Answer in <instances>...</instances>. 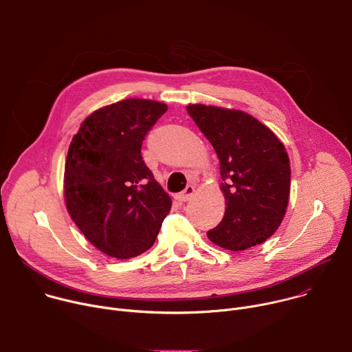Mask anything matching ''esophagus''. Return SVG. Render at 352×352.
<instances>
[{
	"mask_svg": "<svg viewBox=\"0 0 352 352\" xmlns=\"http://www.w3.org/2000/svg\"><path fill=\"white\" fill-rule=\"evenodd\" d=\"M193 193H195V186L188 185L182 192H179L177 195V199L181 200V202H186V200H189L193 196Z\"/></svg>",
	"mask_w": 352,
	"mask_h": 352,
	"instance_id": "obj_1",
	"label": "esophagus"
}]
</instances>
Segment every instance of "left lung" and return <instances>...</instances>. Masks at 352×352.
<instances>
[{
    "label": "left lung",
    "mask_w": 352,
    "mask_h": 352,
    "mask_svg": "<svg viewBox=\"0 0 352 352\" xmlns=\"http://www.w3.org/2000/svg\"><path fill=\"white\" fill-rule=\"evenodd\" d=\"M188 114L220 160L226 213L208 238L228 250H245L280 227L289 196L291 168L284 144L242 111L192 104Z\"/></svg>",
    "instance_id": "1"
}]
</instances>
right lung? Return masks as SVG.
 Wrapping results in <instances>:
<instances>
[{
    "label": "right lung",
    "instance_id": "1",
    "mask_svg": "<svg viewBox=\"0 0 352 352\" xmlns=\"http://www.w3.org/2000/svg\"><path fill=\"white\" fill-rule=\"evenodd\" d=\"M167 111L126 98L89 116L65 162V202L83 235L109 256L135 258L155 243L171 199L142 159L148 131Z\"/></svg>",
    "mask_w": 352,
    "mask_h": 352
}]
</instances>
